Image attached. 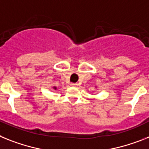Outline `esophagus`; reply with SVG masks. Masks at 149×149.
I'll use <instances>...</instances> for the list:
<instances>
[{"label":"esophagus","mask_w":149,"mask_h":149,"mask_svg":"<svg viewBox=\"0 0 149 149\" xmlns=\"http://www.w3.org/2000/svg\"><path fill=\"white\" fill-rule=\"evenodd\" d=\"M71 85H72V86H73V87H76V86L78 85V84H77V83H71Z\"/></svg>","instance_id":"obj_1"}]
</instances>
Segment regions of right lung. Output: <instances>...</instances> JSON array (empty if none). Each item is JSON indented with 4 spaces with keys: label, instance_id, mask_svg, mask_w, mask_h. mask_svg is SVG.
<instances>
[{
    "label": "right lung",
    "instance_id": "add662e5",
    "mask_svg": "<svg viewBox=\"0 0 149 149\" xmlns=\"http://www.w3.org/2000/svg\"><path fill=\"white\" fill-rule=\"evenodd\" d=\"M53 88L55 89V90H56V87H53Z\"/></svg>",
    "mask_w": 149,
    "mask_h": 149
}]
</instances>
